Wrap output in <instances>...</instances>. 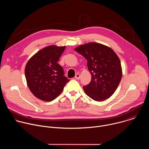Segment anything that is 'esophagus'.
<instances>
[{"mask_svg":"<svg viewBox=\"0 0 149 149\" xmlns=\"http://www.w3.org/2000/svg\"><path fill=\"white\" fill-rule=\"evenodd\" d=\"M75 78L76 79H79L80 78V74H77L75 75Z\"/></svg>","mask_w":149,"mask_h":149,"instance_id":"34e87169","label":"esophagus"}]
</instances>
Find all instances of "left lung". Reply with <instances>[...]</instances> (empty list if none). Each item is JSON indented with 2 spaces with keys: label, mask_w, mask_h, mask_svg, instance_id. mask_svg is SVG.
<instances>
[{
  "label": "left lung",
  "mask_w": 149,
  "mask_h": 149,
  "mask_svg": "<svg viewBox=\"0 0 149 149\" xmlns=\"http://www.w3.org/2000/svg\"><path fill=\"white\" fill-rule=\"evenodd\" d=\"M75 51L87 60L91 81L83 87L86 94L93 100L102 101L110 98L117 90L122 77L119 58L110 47L90 42L80 45Z\"/></svg>",
  "instance_id": "obj_1"
}]
</instances>
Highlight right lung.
<instances>
[{
	"mask_svg": "<svg viewBox=\"0 0 149 149\" xmlns=\"http://www.w3.org/2000/svg\"><path fill=\"white\" fill-rule=\"evenodd\" d=\"M66 47L50 45L44 48L28 61L25 74L27 85L38 98L51 101L62 93L69 79L57 62Z\"/></svg>",
	"mask_w": 149,
	"mask_h": 149,
	"instance_id": "add662e5",
	"label": "right lung"
}]
</instances>
